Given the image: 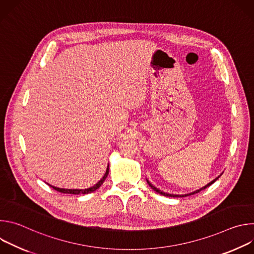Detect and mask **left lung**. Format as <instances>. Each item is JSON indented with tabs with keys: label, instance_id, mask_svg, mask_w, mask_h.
Masks as SVG:
<instances>
[{
	"label": "left lung",
	"instance_id": "obj_1",
	"mask_svg": "<svg viewBox=\"0 0 254 254\" xmlns=\"http://www.w3.org/2000/svg\"><path fill=\"white\" fill-rule=\"evenodd\" d=\"M223 174V173H222ZM222 174H220L218 177H217V178H215L213 181H211V182L210 183H208L207 185H205L204 187H202V188H200V189H198V190H196V191H193V192H191V193H188V194H182V195H177V194H169V193H166V192H163V191H161L160 189H158L157 187H155L151 182H150V181L147 179V182H148V184H149V186L154 190V191H156L157 193H159V194H161V195H163V196H167V197H186V196H190V195H193V194H196V193H199L200 191H202V190H204V189H206L207 187H209L210 185H212L214 182H215V181L216 180H218V178L222 175Z\"/></svg>",
	"mask_w": 254,
	"mask_h": 254
}]
</instances>
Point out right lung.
I'll return each instance as SVG.
<instances>
[{
	"mask_svg": "<svg viewBox=\"0 0 254 254\" xmlns=\"http://www.w3.org/2000/svg\"><path fill=\"white\" fill-rule=\"evenodd\" d=\"M108 172H110V166L107 165V168H106V171H105L103 177L98 181V182H97L94 186H92V187H90V188H87V189H64V188L54 187V186L49 185V184H48V185H49L50 187H52L54 190H56V191H58V192H60V193H64V194H74V195H78V194H88V193L94 192L96 189H98V188L102 185V183L104 182V180L106 179V177H107V175H108Z\"/></svg>",
	"mask_w": 254,
	"mask_h": 254,
	"instance_id": "add662e5",
	"label": "right lung"
}]
</instances>
